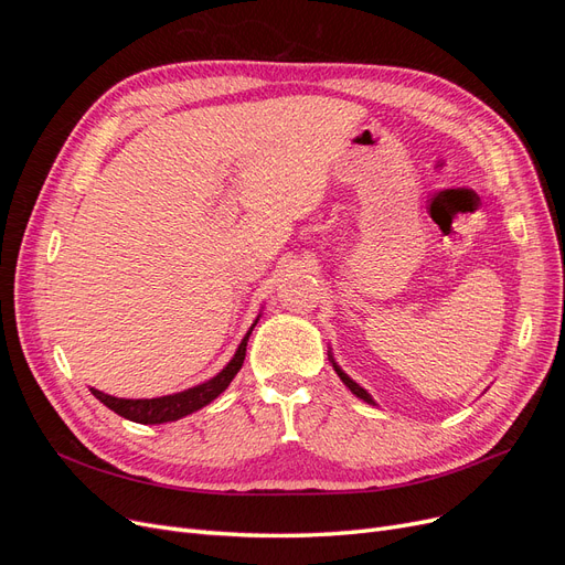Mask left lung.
Listing matches in <instances>:
<instances>
[{
    "instance_id": "8db88e82",
    "label": "left lung",
    "mask_w": 565,
    "mask_h": 565,
    "mask_svg": "<svg viewBox=\"0 0 565 565\" xmlns=\"http://www.w3.org/2000/svg\"><path fill=\"white\" fill-rule=\"evenodd\" d=\"M330 361H332V367H334V372L339 374V380H341V382H344V384H347V386L351 388V393H355V396H358V398H363V401H365V403H370V405H377V403H374V401H372V396H370V393H367V391H365V388H363L361 384H355V382H353V380L349 377V374H347L344 370H341V367H339V365L334 363V358H332V355H330Z\"/></svg>"
}]
</instances>
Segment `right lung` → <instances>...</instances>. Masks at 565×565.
Listing matches in <instances>:
<instances>
[{"instance_id":"add662e5","label":"right lung","mask_w":565,"mask_h":565,"mask_svg":"<svg viewBox=\"0 0 565 565\" xmlns=\"http://www.w3.org/2000/svg\"><path fill=\"white\" fill-rule=\"evenodd\" d=\"M259 320V318H256ZM254 320V324H256ZM254 324L247 330V334L243 337L241 347H237L235 355L231 358V363L221 370L216 377L202 382L193 388H185L179 393H172V396H160V398H115L108 396V393L92 388L94 396L104 403L106 407H110L113 413H117L119 417H125L129 422H139V424H164V422H177L185 415L195 413V409L210 405L216 396H221L228 388V384L233 382V377L241 372L243 363H245V351H247V339L254 330Z\"/></svg>"}]
</instances>
